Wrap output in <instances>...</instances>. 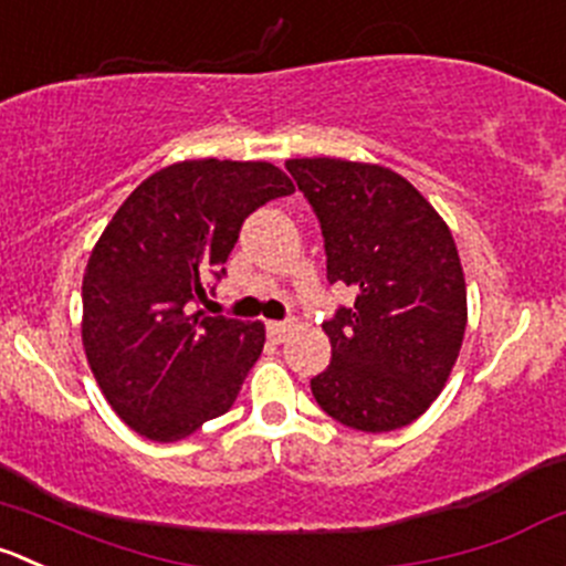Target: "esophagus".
I'll return each instance as SVG.
<instances>
[{"label": "esophagus", "mask_w": 566, "mask_h": 566, "mask_svg": "<svg viewBox=\"0 0 566 566\" xmlns=\"http://www.w3.org/2000/svg\"><path fill=\"white\" fill-rule=\"evenodd\" d=\"M287 332H290V321H271V323H268V334H271L276 343H282V339L287 337Z\"/></svg>", "instance_id": "1"}]
</instances>
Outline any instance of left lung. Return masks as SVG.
I'll list each match as a JSON object with an SVG mask.
<instances>
[{
    "instance_id": "8db88e82",
    "label": "left lung",
    "mask_w": 566,
    "mask_h": 566,
    "mask_svg": "<svg viewBox=\"0 0 566 566\" xmlns=\"http://www.w3.org/2000/svg\"><path fill=\"white\" fill-rule=\"evenodd\" d=\"M287 171L321 223L328 284L356 290L323 321L332 365L312 395L348 429H403L442 392L468 326L451 229L389 168L304 157Z\"/></svg>"
}]
</instances>
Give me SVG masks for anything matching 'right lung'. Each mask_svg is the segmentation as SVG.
I'll list each match as a JSON object with an SVG mask.
<instances>
[{
  "label": "right lung",
  "instance_id": "1",
  "mask_svg": "<svg viewBox=\"0 0 566 566\" xmlns=\"http://www.w3.org/2000/svg\"><path fill=\"white\" fill-rule=\"evenodd\" d=\"M271 163L185 160L132 190L82 279V345L115 415L177 442L232 409L265 326L193 312L227 276L245 218L293 193Z\"/></svg>",
  "mask_w": 566,
  "mask_h": 566
}]
</instances>
